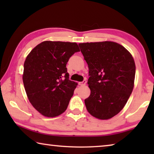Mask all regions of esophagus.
I'll list each match as a JSON object with an SVG mask.
<instances>
[{
  "mask_svg": "<svg viewBox=\"0 0 154 154\" xmlns=\"http://www.w3.org/2000/svg\"><path fill=\"white\" fill-rule=\"evenodd\" d=\"M85 83H86V81H83V82H79V85L83 86V85H85Z\"/></svg>",
  "mask_w": 154,
  "mask_h": 154,
  "instance_id": "esophagus-1",
  "label": "esophagus"
}]
</instances>
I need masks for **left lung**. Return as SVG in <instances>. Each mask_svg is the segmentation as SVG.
I'll return each instance as SVG.
<instances>
[{
  "label": "left lung",
  "instance_id": "8db88e82",
  "mask_svg": "<svg viewBox=\"0 0 154 154\" xmlns=\"http://www.w3.org/2000/svg\"><path fill=\"white\" fill-rule=\"evenodd\" d=\"M81 51L87 62L90 95L85 105L91 116L109 119L120 112L133 90L136 66L127 49L113 41L82 43Z\"/></svg>",
  "mask_w": 154,
  "mask_h": 154
}]
</instances>
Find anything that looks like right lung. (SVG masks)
<instances>
[{
    "label": "right lung",
    "mask_w": 154,
    "mask_h": 154,
    "mask_svg": "<svg viewBox=\"0 0 154 154\" xmlns=\"http://www.w3.org/2000/svg\"><path fill=\"white\" fill-rule=\"evenodd\" d=\"M77 51L76 43L45 41L26 58L22 75L26 93L43 116L54 118L66 110L77 83L69 79L66 65Z\"/></svg>",
    "instance_id": "right-lung-1"
}]
</instances>
